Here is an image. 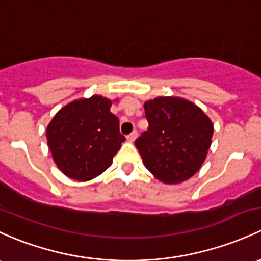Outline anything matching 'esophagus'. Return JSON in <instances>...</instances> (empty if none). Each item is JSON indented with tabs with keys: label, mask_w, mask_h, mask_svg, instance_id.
Returning <instances> with one entry per match:
<instances>
[{
	"label": "esophagus",
	"mask_w": 261,
	"mask_h": 261,
	"mask_svg": "<svg viewBox=\"0 0 261 261\" xmlns=\"http://www.w3.org/2000/svg\"><path fill=\"white\" fill-rule=\"evenodd\" d=\"M136 136H138V133H136V131H133V133L130 134V135H127V141L128 142H134L136 140Z\"/></svg>",
	"instance_id": "esophagus-1"
}]
</instances>
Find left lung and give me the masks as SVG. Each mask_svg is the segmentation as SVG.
Returning <instances> with one entry per match:
<instances>
[{
  "label": "left lung",
  "mask_w": 261,
  "mask_h": 261,
  "mask_svg": "<svg viewBox=\"0 0 261 261\" xmlns=\"http://www.w3.org/2000/svg\"><path fill=\"white\" fill-rule=\"evenodd\" d=\"M144 109L149 127L135 145L145 167L165 184L193 177L211 146V120L194 102L175 96H159Z\"/></svg>",
  "instance_id": "1"
}]
</instances>
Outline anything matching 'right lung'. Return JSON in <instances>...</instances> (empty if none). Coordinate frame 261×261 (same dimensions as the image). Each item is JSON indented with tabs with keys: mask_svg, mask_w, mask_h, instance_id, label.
<instances>
[{
	"mask_svg": "<svg viewBox=\"0 0 261 261\" xmlns=\"http://www.w3.org/2000/svg\"><path fill=\"white\" fill-rule=\"evenodd\" d=\"M112 101L101 95L79 98L64 106L46 128L56 166L67 177L89 181L111 166L125 141L119 119L110 111Z\"/></svg>",
	"mask_w": 261,
	"mask_h": 261,
	"instance_id": "right-lung-1",
	"label": "right lung"
}]
</instances>
